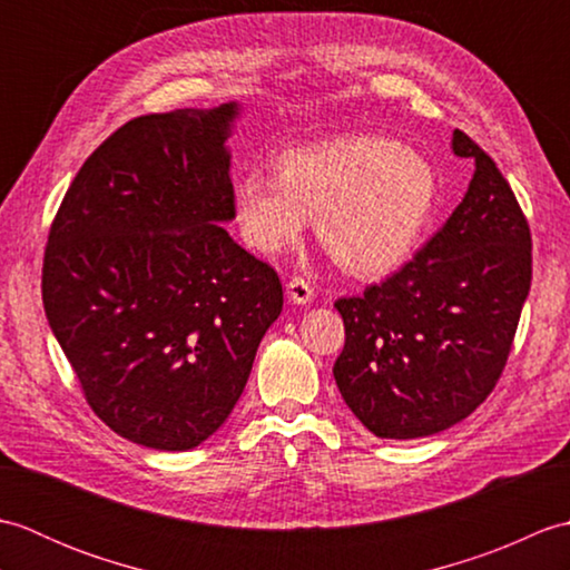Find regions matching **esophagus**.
I'll return each instance as SVG.
<instances>
[{
    "instance_id": "1",
    "label": "esophagus",
    "mask_w": 570,
    "mask_h": 570,
    "mask_svg": "<svg viewBox=\"0 0 570 570\" xmlns=\"http://www.w3.org/2000/svg\"><path fill=\"white\" fill-rule=\"evenodd\" d=\"M286 294H288V298L294 301V304H311L313 301V286L306 282V278H301V276H294L292 282L286 284Z\"/></svg>"
}]
</instances>
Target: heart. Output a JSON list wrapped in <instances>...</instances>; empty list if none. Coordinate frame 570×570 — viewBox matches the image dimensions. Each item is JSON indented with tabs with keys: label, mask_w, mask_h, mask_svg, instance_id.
Returning <instances> with one entry per match:
<instances>
[{
	"label": "heart",
	"mask_w": 570,
	"mask_h": 570,
	"mask_svg": "<svg viewBox=\"0 0 570 570\" xmlns=\"http://www.w3.org/2000/svg\"><path fill=\"white\" fill-rule=\"evenodd\" d=\"M435 203L439 178L426 156L374 135L292 149L278 156L276 176L249 168L233 188L249 249L274 257L316 217L321 245L357 276L396 269L419 245Z\"/></svg>",
	"instance_id": "heart-1"
}]
</instances>
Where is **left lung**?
Here are the masks:
<instances>
[{"mask_svg":"<svg viewBox=\"0 0 570 570\" xmlns=\"http://www.w3.org/2000/svg\"><path fill=\"white\" fill-rule=\"evenodd\" d=\"M468 193L414 259L337 298L335 384L380 439H423L470 416L498 384L531 286V233L507 178L465 131Z\"/></svg>","mask_w":570,"mask_h":570,"instance_id":"left-lung-1","label":"left lung"}]
</instances>
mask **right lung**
I'll return each instance as SVG.
<instances>
[{"label": "right lung", "mask_w": 570, "mask_h": 570, "mask_svg": "<svg viewBox=\"0 0 570 570\" xmlns=\"http://www.w3.org/2000/svg\"><path fill=\"white\" fill-rule=\"evenodd\" d=\"M237 102L129 119L80 166L43 254V308L90 409L122 439L190 451L245 390L284 292L220 223Z\"/></svg>", "instance_id": "1"}]
</instances>
